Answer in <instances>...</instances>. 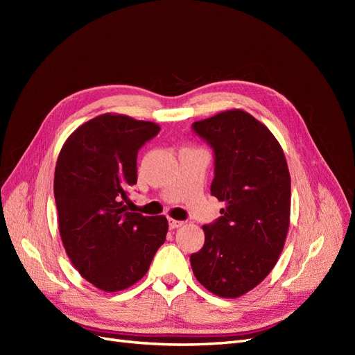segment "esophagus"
I'll return each instance as SVG.
<instances>
[{
  "mask_svg": "<svg viewBox=\"0 0 355 355\" xmlns=\"http://www.w3.org/2000/svg\"><path fill=\"white\" fill-rule=\"evenodd\" d=\"M182 225H184V222H182V220H175V219H168V228H170V230H176V228L182 227Z\"/></svg>",
  "mask_w": 355,
  "mask_h": 355,
  "instance_id": "1",
  "label": "esophagus"
}]
</instances>
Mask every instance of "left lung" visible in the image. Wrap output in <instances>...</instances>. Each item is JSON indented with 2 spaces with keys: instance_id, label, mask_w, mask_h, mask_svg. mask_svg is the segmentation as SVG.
I'll return each instance as SVG.
<instances>
[{
  "instance_id": "obj_1",
  "label": "left lung",
  "mask_w": 355,
  "mask_h": 355,
  "mask_svg": "<svg viewBox=\"0 0 355 355\" xmlns=\"http://www.w3.org/2000/svg\"><path fill=\"white\" fill-rule=\"evenodd\" d=\"M214 154L211 196L222 216L204 225L202 249L191 254L197 280L220 297H239L262 283L283 252L290 223V175L268 127L241 110L192 124Z\"/></svg>"
}]
</instances>
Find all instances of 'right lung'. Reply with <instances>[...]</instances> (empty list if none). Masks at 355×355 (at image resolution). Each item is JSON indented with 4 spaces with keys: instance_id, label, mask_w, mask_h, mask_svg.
<instances>
[{
    "instance_id": "obj_1",
    "label": "right lung",
    "mask_w": 355,
    "mask_h": 355,
    "mask_svg": "<svg viewBox=\"0 0 355 355\" xmlns=\"http://www.w3.org/2000/svg\"><path fill=\"white\" fill-rule=\"evenodd\" d=\"M159 132L151 121L103 114L63 144L55 170L59 232L77 271L103 292H120L148 272L166 241V216L128 211L137 151Z\"/></svg>"
}]
</instances>
